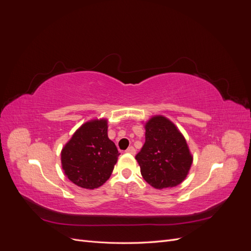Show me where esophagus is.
I'll use <instances>...</instances> for the list:
<instances>
[{
	"mask_svg": "<svg viewBox=\"0 0 251 251\" xmlns=\"http://www.w3.org/2000/svg\"><path fill=\"white\" fill-rule=\"evenodd\" d=\"M126 151V153H128V154L135 155V153H136V150H135V148H134V147H130V148H128Z\"/></svg>",
	"mask_w": 251,
	"mask_h": 251,
	"instance_id": "esophagus-1",
	"label": "esophagus"
}]
</instances>
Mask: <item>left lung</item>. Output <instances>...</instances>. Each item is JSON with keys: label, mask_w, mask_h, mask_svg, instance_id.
I'll use <instances>...</instances> for the list:
<instances>
[{"label": "left lung", "mask_w": 251, "mask_h": 251, "mask_svg": "<svg viewBox=\"0 0 251 251\" xmlns=\"http://www.w3.org/2000/svg\"><path fill=\"white\" fill-rule=\"evenodd\" d=\"M146 142L136 155L143 179L157 189L174 187L184 181L193 163V155L184 136L162 115L146 124Z\"/></svg>", "instance_id": "8db88e82"}]
</instances>
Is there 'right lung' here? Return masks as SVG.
I'll list each match as a JSON object with an SVG mask.
<instances>
[{"label":"right lung","instance_id":"obj_1","mask_svg":"<svg viewBox=\"0 0 251 251\" xmlns=\"http://www.w3.org/2000/svg\"><path fill=\"white\" fill-rule=\"evenodd\" d=\"M118 150L108 137V120L93 119L80 126L60 153L64 173L75 185L101 186L116 164Z\"/></svg>","mask_w":251,"mask_h":251}]
</instances>
